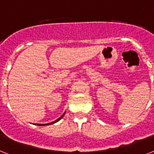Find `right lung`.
<instances>
[{
  "mask_svg": "<svg viewBox=\"0 0 154 154\" xmlns=\"http://www.w3.org/2000/svg\"><path fill=\"white\" fill-rule=\"evenodd\" d=\"M65 113H66V112H65V113H63V114L62 115L61 117H59V118H58L57 120H55V121H53V122H51V123H48V124H43V125H42V124H34V125H38V126H45V125H52V124H55V123H56V122H58V121H60V120H61V119L63 117V116L65 115Z\"/></svg>",
  "mask_w": 154,
  "mask_h": 154,
  "instance_id": "right-lung-1",
  "label": "right lung"
}]
</instances>
